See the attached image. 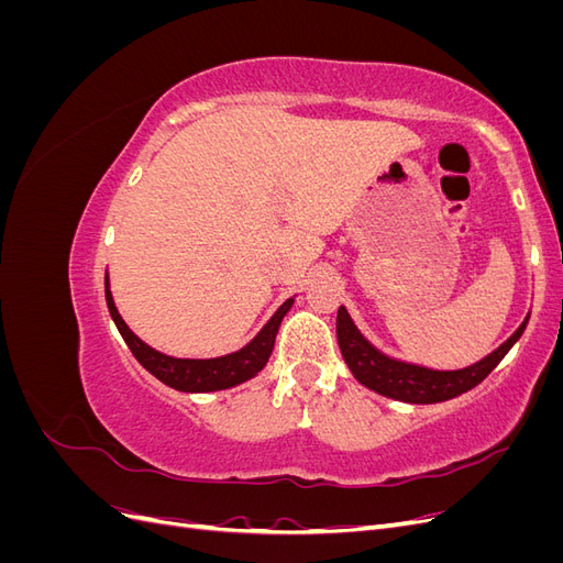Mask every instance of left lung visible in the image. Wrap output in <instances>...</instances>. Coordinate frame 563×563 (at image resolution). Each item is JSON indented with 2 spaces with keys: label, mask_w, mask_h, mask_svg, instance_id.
I'll use <instances>...</instances> for the list:
<instances>
[{
  "label": "left lung",
  "mask_w": 563,
  "mask_h": 563,
  "mask_svg": "<svg viewBox=\"0 0 563 563\" xmlns=\"http://www.w3.org/2000/svg\"><path fill=\"white\" fill-rule=\"evenodd\" d=\"M526 323L528 314L521 321V327L509 335L498 350H493L476 364L457 371H437L387 356L378 347H373L364 338V333L354 327V321L343 305L338 308L335 331L340 352L345 356V364L350 366L352 376L362 385L378 391L383 397L406 404H439L479 385L488 373L503 362V356L512 350V345L526 331Z\"/></svg>",
  "instance_id": "obj_1"
}]
</instances>
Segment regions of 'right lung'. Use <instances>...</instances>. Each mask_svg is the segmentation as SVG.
<instances>
[{
	"mask_svg": "<svg viewBox=\"0 0 563 563\" xmlns=\"http://www.w3.org/2000/svg\"><path fill=\"white\" fill-rule=\"evenodd\" d=\"M106 300H108L112 321L117 323L119 333H122L124 343L129 345L135 360H139L152 376L159 378L164 385L180 391L228 389L251 380L253 376H258L263 366L267 364L272 350H275V338L282 327V319L294 305V298H288L282 308L269 317V321L258 331V335H255L242 350L223 354V356H213V360H178V356H168L155 347H150L126 327V321L122 319V314H119L117 305L112 300L108 277H106Z\"/></svg>",
	"mask_w": 563,
	"mask_h": 563,
	"instance_id": "add662e5",
	"label": "right lung"
}]
</instances>
